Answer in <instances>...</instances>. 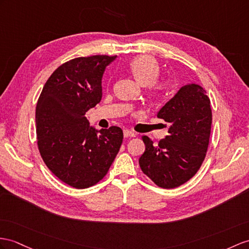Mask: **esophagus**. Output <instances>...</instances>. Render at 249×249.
I'll use <instances>...</instances> for the list:
<instances>
[{"label":"esophagus","mask_w":249,"mask_h":249,"mask_svg":"<svg viewBox=\"0 0 249 249\" xmlns=\"http://www.w3.org/2000/svg\"><path fill=\"white\" fill-rule=\"evenodd\" d=\"M124 137H135L136 136V133L132 130H124Z\"/></svg>","instance_id":"obj_1"}]
</instances>
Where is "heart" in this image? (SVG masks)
<instances>
[{
  "instance_id": "b5f03b06",
  "label": "heart",
  "mask_w": 249,
  "mask_h": 249,
  "mask_svg": "<svg viewBox=\"0 0 249 249\" xmlns=\"http://www.w3.org/2000/svg\"><path fill=\"white\" fill-rule=\"evenodd\" d=\"M130 71L137 80L142 84H150V89L156 97H160L166 90V84L156 81L160 69L156 60L150 56H139L129 64Z\"/></svg>"
}]
</instances>
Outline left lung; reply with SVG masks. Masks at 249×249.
<instances>
[{"mask_svg": "<svg viewBox=\"0 0 249 249\" xmlns=\"http://www.w3.org/2000/svg\"><path fill=\"white\" fill-rule=\"evenodd\" d=\"M157 117L170 123L168 135L156 145L148 136L142 137L145 150L139 166L154 184L170 189L193 178L205 160L212 123L210 99L201 86L186 84Z\"/></svg>", "mask_w": 249, "mask_h": 249, "instance_id": "obj_1", "label": "left lung"}]
</instances>
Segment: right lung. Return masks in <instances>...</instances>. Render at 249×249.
Returning <instances> with one entry per match:
<instances>
[{
    "instance_id": "obj_1",
    "label": "right lung",
    "mask_w": 249,
    "mask_h": 249,
    "mask_svg": "<svg viewBox=\"0 0 249 249\" xmlns=\"http://www.w3.org/2000/svg\"><path fill=\"white\" fill-rule=\"evenodd\" d=\"M115 58L96 54L60 65L44 84L36 107L42 160L60 180L76 189L104 178L123 143L119 126L97 131L86 117L101 100V79Z\"/></svg>"
}]
</instances>
